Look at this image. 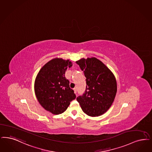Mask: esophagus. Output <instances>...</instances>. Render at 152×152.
<instances>
[{"mask_svg": "<svg viewBox=\"0 0 152 152\" xmlns=\"http://www.w3.org/2000/svg\"><path fill=\"white\" fill-rule=\"evenodd\" d=\"M73 91H74V93H75V94H76V92H77L76 89V88H74V89H73Z\"/></svg>", "mask_w": 152, "mask_h": 152, "instance_id": "obj_1", "label": "esophagus"}]
</instances>
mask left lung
I'll use <instances>...</instances> for the list:
<instances>
[{
  "label": "left lung",
  "instance_id": "8db88e82",
  "mask_svg": "<svg viewBox=\"0 0 152 152\" xmlns=\"http://www.w3.org/2000/svg\"><path fill=\"white\" fill-rule=\"evenodd\" d=\"M76 63L86 77V89L76 99L86 114L98 116L113 103L117 91L115 77L101 61L96 58H82Z\"/></svg>",
  "mask_w": 152,
  "mask_h": 152
}]
</instances>
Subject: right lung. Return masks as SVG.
Returning a JSON list of instances; mask_svg holds the SVG:
<instances>
[{"label": "right lung", "instance_id": "add662e5", "mask_svg": "<svg viewBox=\"0 0 152 152\" xmlns=\"http://www.w3.org/2000/svg\"><path fill=\"white\" fill-rule=\"evenodd\" d=\"M72 66L69 60L55 58L43 66L34 82V91L39 103L53 114L64 112L71 101L76 98L65 77L68 68Z\"/></svg>", "mask_w": 152, "mask_h": 152}]
</instances>
